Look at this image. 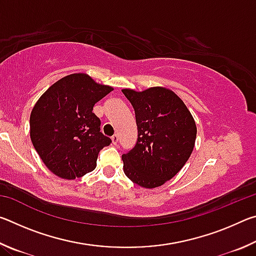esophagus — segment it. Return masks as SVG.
<instances>
[{
  "label": "esophagus",
  "mask_w": 256,
  "mask_h": 256,
  "mask_svg": "<svg viewBox=\"0 0 256 256\" xmlns=\"http://www.w3.org/2000/svg\"><path fill=\"white\" fill-rule=\"evenodd\" d=\"M112 144H118V134H114V136H112Z\"/></svg>",
  "instance_id": "34e87169"
}]
</instances>
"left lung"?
<instances>
[{"label":"left lung","mask_w":256,"mask_h":256,"mask_svg":"<svg viewBox=\"0 0 256 256\" xmlns=\"http://www.w3.org/2000/svg\"><path fill=\"white\" fill-rule=\"evenodd\" d=\"M122 92L132 104L138 125L136 146L122 156L124 172L138 186L158 188L188 160L196 144V120L184 102L164 86Z\"/></svg>","instance_id":"1"}]
</instances>
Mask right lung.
<instances>
[{
  "instance_id": "obj_1",
  "label": "right lung",
  "mask_w": 256,
  "mask_h": 256,
  "mask_svg": "<svg viewBox=\"0 0 256 256\" xmlns=\"http://www.w3.org/2000/svg\"><path fill=\"white\" fill-rule=\"evenodd\" d=\"M86 73H73L52 84L30 114V138L54 175L76 180L92 172L98 154L112 140L100 132L94 104L112 92Z\"/></svg>"
}]
</instances>
